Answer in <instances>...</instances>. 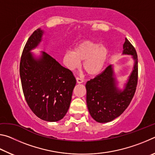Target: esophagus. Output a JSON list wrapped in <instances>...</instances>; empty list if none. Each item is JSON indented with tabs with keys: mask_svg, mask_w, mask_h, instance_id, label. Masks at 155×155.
Segmentation results:
<instances>
[{
	"mask_svg": "<svg viewBox=\"0 0 155 155\" xmlns=\"http://www.w3.org/2000/svg\"><path fill=\"white\" fill-rule=\"evenodd\" d=\"M77 83L80 84V83H82L83 82V80L82 79V78H77Z\"/></svg>",
	"mask_w": 155,
	"mask_h": 155,
	"instance_id": "obj_1",
	"label": "esophagus"
}]
</instances>
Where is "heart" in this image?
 Masks as SVG:
<instances>
[{
  "mask_svg": "<svg viewBox=\"0 0 155 155\" xmlns=\"http://www.w3.org/2000/svg\"><path fill=\"white\" fill-rule=\"evenodd\" d=\"M108 57V50L103 45L91 40L80 43L75 50L70 49L64 54L63 62L70 70L79 67L83 61V68L90 76H96L101 72Z\"/></svg>",
  "mask_w": 155,
  "mask_h": 155,
  "instance_id": "b5f03b06",
  "label": "heart"
}]
</instances>
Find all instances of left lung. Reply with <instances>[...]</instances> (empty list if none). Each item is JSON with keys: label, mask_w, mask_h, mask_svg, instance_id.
<instances>
[{"label": "left lung", "mask_w": 155, "mask_h": 155, "mask_svg": "<svg viewBox=\"0 0 155 155\" xmlns=\"http://www.w3.org/2000/svg\"><path fill=\"white\" fill-rule=\"evenodd\" d=\"M123 54H130L134 59L130 75L123 90L117 87L113 66L109 65L101 74L88 81L86 101L91 116L96 122L106 123L119 117L134 96L138 78L137 54L134 47L127 38L123 45Z\"/></svg>", "instance_id": "obj_1"}]
</instances>
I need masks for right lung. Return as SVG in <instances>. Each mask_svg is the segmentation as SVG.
<instances>
[{
	"label": "right lung",
	"mask_w": 155,
	"mask_h": 155,
	"mask_svg": "<svg viewBox=\"0 0 155 155\" xmlns=\"http://www.w3.org/2000/svg\"><path fill=\"white\" fill-rule=\"evenodd\" d=\"M44 31L38 28L28 39L20 63L25 98L35 115L47 122H57L68 112L76 78L72 72L48 54L37 58L31 51L41 41Z\"/></svg>",
	"instance_id": "right-lung-1"
}]
</instances>
